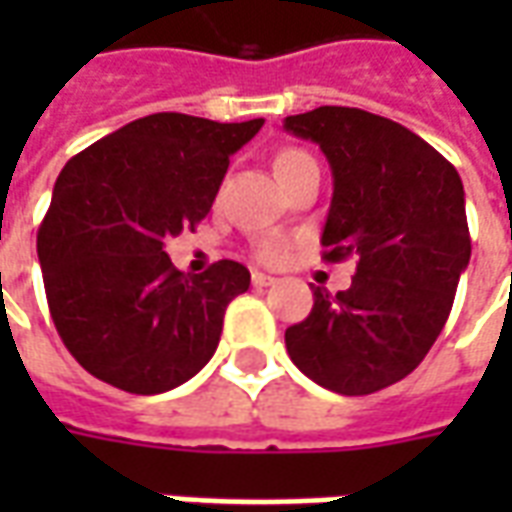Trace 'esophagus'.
Here are the masks:
<instances>
[{
	"instance_id": "esophagus-1",
	"label": "esophagus",
	"mask_w": 512,
	"mask_h": 512,
	"mask_svg": "<svg viewBox=\"0 0 512 512\" xmlns=\"http://www.w3.org/2000/svg\"><path fill=\"white\" fill-rule=\"evenodd\" d=\"M274 282H277V277L263 274V271H255V274H252V285H255V288H268V285H274Z\"/></svg>"
}]
</instances>
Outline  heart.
<instances>
[{"label": "heart", "instance_id": "heart-1", "mask_svg": "<svg viewBox=\"0 0 512 512\" xmlns=\"http://www.w3.org/2000/svg\"><path fill=\"white\" fill-rule=\"evenodd\" d=\"M307 161H312V156H307L304 150H282V153H277V158H274V172H277V178H285L288 172H293V169L301 167V164H307ZM282 252H285V249H282L279 241H260V244H257V257L266 260V263L279 260Z\"/></svg>", "mask_w": 512, "mask_h": 512}]
</instances>
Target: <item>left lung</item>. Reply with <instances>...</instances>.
Listing matches in <instances>:
<instances>
[{
  "label": "left lung",
  "mask_w": 512,
  "mask_h": 512,
  "mask_svg": "<svg viewBox=\"0 0 512 512\" xmlns=\"http://www.w3.org/2000/svg\"><path fill=\"white\" fill-rule=\"evenodd\" d=\"M329 158L326 260L354 255L351 288H312V312L285 332L293 365L323 389L373 395L425 359L469 266L461 175L395 120L351 106L285 117Z\"/></svg>",
  "instance_id": "left-lung-1"
}]
</instances>
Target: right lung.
<instances>
[{
	"mask_svg": "<svg viewBox=\"0 0 512 512\" xmlns=\"http://www.w3.org/2000/svg\"><path fill=\"white\" fill-rule=\"evenodd\" d=\"M260 128L263 117L216 123L158 112L62 167L38 257L51 321L90 376L158 395L208 365L249 271L219 260L205 274H183L164 241L208 216L230 156Z\"/></svg>",
	"mask_w": 512,
	"mask_h": 512,
	"instance_id": "right-lung-1",
	"label": "right lung"
}]
</instances>
